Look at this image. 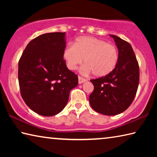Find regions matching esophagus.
Segmentation results:
<instances>
[{
    "label": "esophagus",
    "mask_w": 157,
    "mask_h": 157,
    "mask_svg": "<svg viewBox=\"0 0 157 157\" xmlns=\"http://www.w3.org/2000/svg\"><path fill=\"white\" fill-rule=\"evenodd\" d=\"M86 79L82 78V77H80V76L78 77V82H79V84H82V83H83V82H86Z\"/></svg>",
    "instance_id": "esophagus-1"
}]
</instances>
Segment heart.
I'll return each instance as SVG.
<instances>
[{
    "mask_svg": "<svg viewBox=\"0 0 157 157\" xmlns=\"http://www.w3.org/2000/svg\"><path fill=\"white\" fill-rule=\"evenodd\" d=\"M63 58L70 70H75L83 62L85 73L95 77H105L115 69L118 62V51L113 44L93 36L78 37L66 48Z\"/></svg>",
    "mask_w": 157,
    "mask_h": 157,
    "instance_id": "b5f03b06",
    "label": "heart"
}]
</instances>
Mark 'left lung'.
Here are the masks:
<instances>
[{
    "label": "left lung",
    "instance_id": "left-lung-1",
    "mask_svg": "<svg viewBox=\"0 0 157 157\" xmlns=\"http://www.w3.org/2000/svg\"><path fill=\"white\" fill-rule=\"evenodd\" d=\"M118 49V62L109 75L91 79L94 86L89 95L92 109L103 115L114 116L128 108L136 96L139 83V66L128 42L111 35Z\"/></svg>",
    "mask_w": 157,
    "mask_h": 157
}]
</instances>
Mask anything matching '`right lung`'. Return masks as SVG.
I'll return each mask as SVG.
<instances>
[{
    "label": "right lung",
    "instance_id": "right-lung-1",
    "mask_svg": "<svg viewBox=\"0 0 157 157\" xmlns=\"http://www.w3.org/2000/svg\"><path fill=\"white\" fill-rule=\"evenodd\" d=\"M65 33L41 34L29 43L18 62L21 97L34 112L44 116L59 113L67 104L78 75L63 59Z\"/></svg>",
    "mask_w": 157,
    "mask_h": 157
}]
</instances>
